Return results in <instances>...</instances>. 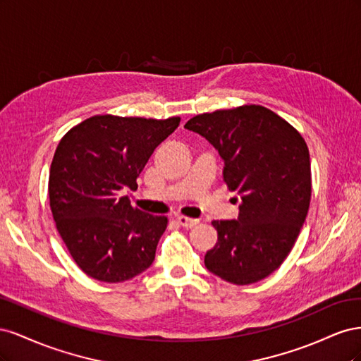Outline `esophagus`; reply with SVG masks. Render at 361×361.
<instances>
[{
    "mask_svg": "<svg viewBox=\"0 0 361 361\" xmlns=\"http://www.w3.org/2000/svg\"><path fill=\"white\" fill-rule=\"evenodd\" d=\"M176 221L183 226V227H194L199 224V220L197 218H190V216H185V215H176Z\"/></svg>",
    "mask_w": 361,
    "mask_h": 361,
    "instance_id": "34e87169",
    "label": "esophagus"
}]
</instances>
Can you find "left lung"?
I'll use <instances>...</instances> for the list:
<instances>
[{"label":"left lung","instance_id":"8db88e82","mask_svg":"<svg viewBox=\"0 0 361 361\" xmlns=\"http://www.w3.org/2000/svg\"><path fill=\"white\" fill-rule=\"evenodd\" d=\"M185 128L218 150L227 188L241 195L238 220L212 221L218 241L204 255L206 268L233 285L264 280L288 257L307 216L312 171L305 140L255 104L197 114Z\"/></svg>","mask_w":361,"mask_h":361}]
</instances>
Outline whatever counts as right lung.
<instances>
[{"label":"right lung","instance_id":"obj_1","mask_svg":"<svg viewBox=\"0 0 361 361\" xmlns=\"http://www.w3.org/2000/svg\"><path fill=\"white\" fill-rule=\"evenodd\" d=\"M179 122L97 114L60 140L49 170V206L63 243L89 277L125 281L154 262L167 216L137 209L118 191L137 188L146 162Z\"/></svg>","mask_w":361,"mask_h":361}]
</instances>
